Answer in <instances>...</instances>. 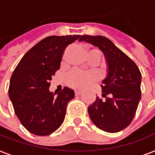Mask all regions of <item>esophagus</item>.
<instances>
[{
	"mask_svg": "<svg viewBox=\"0 0 155 155\" xmlns=\"http://www.w3.org/2000/svg\"><path fill=\"white\" fill-rule=\"evenodd\" d=\"M81 93H82V91H79V90L75 91V94L76 95V96H79V95H80Z\"/></svg>",
	"mask_w": 155,
	"mask_h": 155,
	"instance_id": "obj_1",
	"label": "esophagus"
}]
</instances>
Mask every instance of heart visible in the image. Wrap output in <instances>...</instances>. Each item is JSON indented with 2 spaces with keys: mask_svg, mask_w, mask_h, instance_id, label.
Returning a JSON list of instances; mask_svg holds the SVG:
<instances>
[{
  "mask_svg": "<svg viewBox=\"0 0 155 155\" xmlns=\"http://www.w3.org/2000/svg\"><path fill=\"white\" fill-rule=\"evenodd\" d=\"M97 54L101 57V53L98 49H87V54ZM97 75L94 72H83L78 70H73L67 75V81L68 85L75 88H84L97 80Z\"/></svg>",
  "mask_w": 155,
  "mask_h": 155,
  "instance_id": "obj_1",
  "label": "heart"
}]
</instances>
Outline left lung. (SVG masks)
<instances>
[{"instance_id":"left-lung-1","label":"left lung","mask_w":155,"mask_h":155,"mask_svg":"<svg viewBox=\"0 0 155 155\" xmlns=\"http://www.w3.org/2000/svg\"><path fill=\"white\" fill-rule=\"evenodd\" d=\"M96 46L103 53L107 75L102 80V97L88 107L92 122L107 133H118L131 124L140 100L141 74L132 59L101 35H84L79 40Z\"/></svg>"}]
</instances>
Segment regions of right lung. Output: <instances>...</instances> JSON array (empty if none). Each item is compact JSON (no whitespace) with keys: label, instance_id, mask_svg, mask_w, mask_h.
Instances as JSON below:
<instances>
[{"label":"right lung","instance_id":"obj_1","mask_svg":"<svg viewBox=\"0 0 155 155\" xmlns=\"http://www.w3.org/2000/svg\"><path fill=\"white\" fill-rule=\"evenodd\" d=\"M80 37L51 35L43 39L27 52L12 74L9 99L22 126L34 135H50L64 121L74 90L65 87L55 96L56 93L49 91V82L60 68L67 46Z\"/></svg>","mask_w":155,"mask_h":155}]
</instances>
